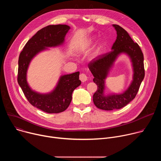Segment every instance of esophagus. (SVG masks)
<instances>
[{
  "mask_svg": "<svg viewBox=\"0 0 161 161\" xmlns=\"http://www.w3.org/2000/svg\"><path fill=\"white\" fill-rule=\"evenodd\" d=\"M80 80L82 81V82H85L87 80V76L84 73H81L80 75Z\"/></svg>",
  "mask_w": 161,
  "mask_h": 161,
  "instance_id": "34e87169",
  "label": "esophagus"
}]
</instances>
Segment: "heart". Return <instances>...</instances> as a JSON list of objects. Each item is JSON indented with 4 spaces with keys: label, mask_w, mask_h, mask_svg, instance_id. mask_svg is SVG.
<instances>
[{
    "label": "heart",
    "mask_w": 161,
    "mask_h": 161,
    "mask_svg": "<svg viewBox=\"0 0 161 161\" xmlns=\"http://www.w3.org/2000/svg\"><path fill=\"white\" fill-rule=\"evenodd\" d=\"M94 41H95L94 37H90L85 42H84L83 44L80 45V47H78L76 51L78 52H81V51L88 48L90 47H91V45L94 43ZM102 49H103V44L101 43V42L97 44V45L96 46V47L95 48L94 52H92V53L91 54L90 59L94 60V59L96 58L97 57H99V55L101 54Z\"/></svg>",
    "instance_id": "1"
}]
</instances>
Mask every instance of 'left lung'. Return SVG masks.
<instances>
[{
    "label": "left lung",
    "mask_w": 161,
    "mask_h": 161,
    "mask_svg": "<svg viewBox=\"0 0 161 161\" xmlns=\"http://www.w3.org/2000/svg\"><path fill=\"white\" fill-rule=\"evenodd\" d=\"M117 32V39L112 46L111 51L99 55L88 65L94 76L93 81L97 85V90L93 96V101L97 108L103 110L120 109L133 100L145 77L144 58L142 51L134 42L127 32L118 25H113ZM127 54L132 63L133 80L129 87L121 94H104L105 80L114 63L119 55Z\"/></svg>",
    "instance_id": "1"
}]
</instances>
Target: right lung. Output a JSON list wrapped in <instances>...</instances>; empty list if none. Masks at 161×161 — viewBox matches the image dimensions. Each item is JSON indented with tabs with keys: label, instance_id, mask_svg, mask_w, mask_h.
Wrapping results in <instances>:
<instances>
[{
	"label": "right lung",
	"instance_id": "right-lung-1",
	"mask_svg": "<svg viewBox=\"0 0 161 161\" xmlns=\"http://www.w3.org/2000/svg\"><path fill=\"white\" fill-rule=\"evenodd\" d=\"M70 27L67 25H48L39 30L25 45L18 59V82L29 102L48 113L65 111L72 100V94L81 85L80 72L60 76L55 88L49 93L41 94L33 90L27 80V73L33 58L39 53L64 44Z\"/></svg>",
	"mask_w": 161,
	"mask_h": 161
}]
</instances>
